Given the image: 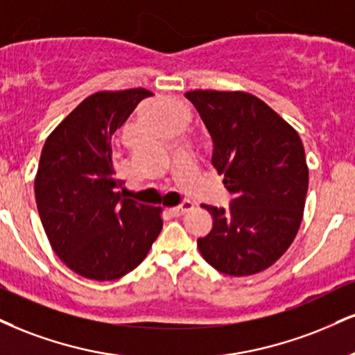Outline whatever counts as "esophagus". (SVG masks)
I'll use <instances>...</instances> for the list:
<instances>
[{
	"label": "esophagus",
	"mask_w": 355,
	"mask_h": 355,
	"mask_svg": "<svg viewBox=\"0 0 355 355\" xmlns=\"http://www.w3.org/2000/svg\"><path fill=\"white\" fill-rule=\"evenodd\" d=\"M191 208H193V203H191V202H183L182 205H178V207L170 208V213H172L173 216H182L183 213L190 211Z\"/></svg>",
	"instance_id": "esophagus-1"
}]
</instances>
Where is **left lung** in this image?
I'll list each match as a JSON object with an SVG mask.
<instances>
[{"label": "left lung", "mask_w": 355, "mask_h": 355, "mask_svg": "<svg viewBox=\"0 0 355 355\" xmlns=\"http://www.w3.org/2000/svg\"><path fill=\"white\" fill-rule=\"evenodd\" d=\"M185 97L210 132L211 164L234 195L226 210L203 205L213 228L196 241L200 253L223 275L264 271L301 226L309 182L301 137L253 94L190 91Z\"/></svg>", "instance_id": "left-lung-1"}]
</instances>
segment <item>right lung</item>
Instances as JSON below:
<instances>
[{
  "mask_svg": "<svg viewBox=\"0 0 355 355\" xmlns=\"http://www.w3.org/2000/svg\"><path fill=\"white\" fill-rule=\"evenodd\" d=\"M147 89L85 97L46 139L34 178L37 211L61 261L79 276L114 281L135 270L162 232V207L123 196L112 135Z\"/></svg>",
  "mask_w": 355,
  "mask_h": 355,
  "instance_id": "add662e5",
  "label": "right lung"
}]
</instances>
